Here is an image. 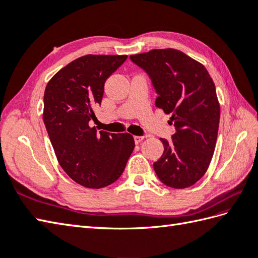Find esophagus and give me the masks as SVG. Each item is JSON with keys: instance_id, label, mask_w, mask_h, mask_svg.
Instances as JSON below:
<instances>
[{"instance_id": "1", "label": "esophagus", "mask_w": 258, "mask_h": 258, "mask_svg": "<svg viewBox=\"0 0 258 258\" xmlns=\"http://www.w3.org/2000/svg\"><path fill=\"white\" fill-rule=\"evenodd\" d=\"M134 142H135V144H139L140 142H142L144 140V136H134Z\"/></svg>"}]
</instances>
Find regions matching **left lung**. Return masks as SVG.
I'll use <instances>...</instances> for the list:
<instances>
[{
	"instance_id": "1",
	"label": "left lung",
	"mask_w": 258,
	"mask_h": 258,
	"mask_svg": "<svg viewBox=\"0 0 258 258\" xmlns=\"http://www.w3.org/2000/svg\"><path fill=\"white\" fill-rule=\"evenodd\" d=\"M149 75L157 94L155 105L171 114L175 132L161 139L164 152L153 164L163 184L186 188L207 171L215 150L220 104L207 70L183 52L165 48L130 56Z\"/></svg>"
}]
</instances>
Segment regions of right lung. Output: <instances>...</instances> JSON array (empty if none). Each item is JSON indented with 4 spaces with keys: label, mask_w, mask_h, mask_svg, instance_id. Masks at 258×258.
<instances>
[{
    "label": "right lung",
    "mask_w": 258,
    "mask_h": 258,
    "mask_svg": "<svg viewBox=\"0 0 258 258\" xmlns=\"http://www.w3.org/2000/svg\"><path fill=\"white\" fill-rule=\"evenodd\" d=\"M127 55H85L59 70L44 92L43 120L59 165L76 183L102 188L119 178L134 150L128 133L90 127L105 81Z\"/></svg>",
    "instance_id": "obj_1"
}]
</instances>
